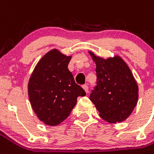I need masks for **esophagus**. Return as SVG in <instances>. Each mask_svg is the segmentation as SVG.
<instances>
[{
	"label": "esophagus",
	"instance_id": "esophagus-1",
	"mask_svg": "<svg viewBox=\"0 0 154 154\" xmlns=\"http://www.w3.org/2000/svg\"><path fill=\"white\" fill-rule=\"evenodd\" d=\"M82 88H83V90L85 91L86 93H88V85H83Z\"/></svg>",
	"mask_w": 154,
	"mask_h": 154
}]
</instances>
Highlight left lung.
I'll list each match as a JSON object with an SVG mask.
<instances>
[{"label": "left lung", "instance_id": "1", "mask_svg": "<svg viewBox=\"0 0 154 154\" xmlns=\"http://www.w3.org/2000/svg\"><path fill=\"white\" fill-rule=\"evenodd\" d=\"M96 65V86L90 100L100 116L109 123L121 122L137 103L138 86L128 66L120 56L103 58L89 51Z\"/></svg>", "mask_w": 154, "mask_h": 154}]
</instances>
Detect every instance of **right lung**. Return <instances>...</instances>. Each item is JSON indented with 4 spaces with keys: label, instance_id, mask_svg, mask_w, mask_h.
I'll use <instances>...</instances> for the list:
<instances>
[{
    "label": "right lung",
    "instance_id": "add662e5",
    "mask_svg": "<svg viewBox=\"0 0 154 154\" xmlns=\"http://www.w3.org/2000/svg\"><path fill=\"white\" fill-rule=\"evenodd\" d=\"M71 56L53 49L40 59L28 83L30 104L39 120L58 125L68 117L78 96H86L68 70Z\"/></svg>",
    "mask_w": 154,
    "mask_h": 154
}]
</instances>
